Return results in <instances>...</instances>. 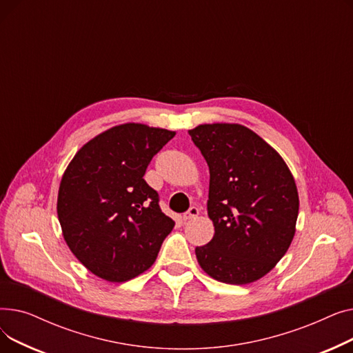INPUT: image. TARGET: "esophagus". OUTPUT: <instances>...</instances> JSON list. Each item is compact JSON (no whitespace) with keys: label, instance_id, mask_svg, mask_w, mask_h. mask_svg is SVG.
Masks as SVG:
<instances>
[{"label":"esophagus","instance_id":"1","mask_svg":"<svg viewBox=\"0 0 353 353\" xmlns=\"http://www.w3.org/2000/svg\"><path fill=\"white\" fill-rule=\"evenodd\" d=\"M199 209L197 208H190L189 209V212H186V213H184L183 214V220L184 221H188V220H192V219H196L197 216H199Z\"/></svg>","mask_w":353,"mask_h":353}]
</instances>
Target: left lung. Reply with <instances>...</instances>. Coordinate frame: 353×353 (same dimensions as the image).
<instances>
[{
	"label": "left lung",
	"instance_id": "left-lung-1",
	"mask_svg": "<svg viewBox=\"0 0 353 353\" xmlns=\"http://www.w3.org/2000/svg\"><path fill=\"white\" fill-rule=\"evenodd\" d=\"M189 134L210 172L208 213L214 234L196 248L200 268L229 285L262 279L296 232L299 194L292 172L270 144L242 124H199Z\"/></svg>",
	"mask_w": 353,
	"mask_h": 353
}]
</instances>
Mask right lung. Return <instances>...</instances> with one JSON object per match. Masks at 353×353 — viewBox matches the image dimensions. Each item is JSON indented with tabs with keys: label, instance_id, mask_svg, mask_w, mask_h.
Segmentation results:
<instances>
[{
	"label": "right lung",
	"instance_id": "1",
	"mask_svg": "<svg viewBox=\"0 0 353 353\" xmlns=\"http://www.w3.org/2000/svg\"><path fill=\"white\" fill-rule=\"evenodd\" d=\"M176 132L141 123L111 127L87 141L61 177L57 214L72 254L107 282H125L156 262L174 221L143 179Z\"/></svg>",
	"mask_w": 353,
	"mask_h": 353
}]
</instances>
